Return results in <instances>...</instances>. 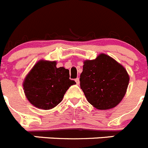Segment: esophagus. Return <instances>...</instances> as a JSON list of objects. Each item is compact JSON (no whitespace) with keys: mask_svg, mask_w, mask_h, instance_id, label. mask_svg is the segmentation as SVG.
Instances as JSON below:
<instances>
[{"mask_svg":"<svg viewBox=\"0 0 148 148\" xmlns=\"http://www.w3.org/2000/svg\"><path fill=\"white\" fill-rule=\"evenodd\" d=\"M75 82H77V85H79V78H77V79H75Z\"/></svg>","mask_w":148,"mask_h":148,"instance_id":"obj_1","label":"esophagus"}]
</instances>
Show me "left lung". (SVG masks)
<instances>
[{
  "mask_svg": "<svg viewBox=\"0 0 148 148\" xmlns=\"http://www.w3.org/2000/svg\"><path fill=\"white\" fill-rule=\"evenodd\" d=\"M83 63L79 81L88 102L99 110L116 107L128 86L130 77L126 69L106 54L91 60H86Z\"/></svg>",
  "mask_w": 148,
  "mask_h": 148,
  "instance_id": "1",
  "label": "left lung"
}]
</instances>
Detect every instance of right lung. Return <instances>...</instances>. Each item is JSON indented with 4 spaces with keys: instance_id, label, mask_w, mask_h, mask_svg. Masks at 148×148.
<instances>
[{
    "instance_id": "right-lung-1",
    "label": "right lung",
    "mask_w": 148,
    "mask_h": 148,
    "mask_svg": "<svg viewBox=\"0 0 148 148\" xmlns=\"http://www.w3.org/2000/svg\"><path fill=\"white\" fill-rule=\"evenodd\" d=\"M56 61L41 60L30 70L23 82L25 95L34 107L49 110L57 106L75 81L69 79V71L57 68Z\"/></svg>"
}]
</instances>
